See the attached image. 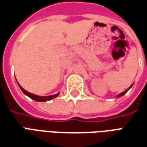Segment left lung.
<instances>
[{"instance_id":"obj_1","label":"left lung","mask_w":147,"mask_h":147,"mask_svg":"<svg viewBox=\"0 0 147 147\" xmlns=\"http://www.w3.org/2000/svg\"><path fill=\"white\" fill-rule=\"evenodd\" d=\"M131 86H132V84H131V86H130V87H129V88H128V89H127V90H125V92H121V93H120V94H119L118 96H117V98H119V97H121V96H124V95H125V93L127 92H128V90L130 89L131 88Z\"/></svg>"}]
</instances>
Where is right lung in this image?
I'll return each mask as SVG.
<instances>
[{
	"instance_id": "obj_1",
	"label": "right lung",
	"mask_w": 147,
	"mask_h": 147,
	"mask_svg": "<svg viewBox=\"0 0 147 147\" xmlns=\"http://www.w3.org/2000/svg\"><path fill=\"white\" fill-rule=\"evenodd\" d=\"M18 83V82H17ZM19 84V88H20V89L22 90V92L24 94H25L26 96H29L30 98H32V99H34L35 101L37 102H46V101H49V100H51L52 98H56L59 95V93H57V94H55V95H52V96H37V95H34V94H32L30 92H28L27 91H26L24 88H22V87L20 86V84L18 83Z\"/></svg>"
}]
</instances>
